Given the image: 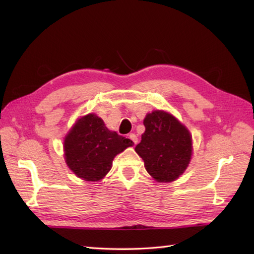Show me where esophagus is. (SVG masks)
I'll use <instances>...</instances> for the list:
<instances>
[{
	"mask_svg": "<svg viewBox=\"0 0 254 254\" xmlns=\"http://www.w3.org/2000/svg\"><path fill=\"white\" fill-rule=\"evenodd\" d=\"M128 138H130L131 141L134 143V145H136L137 142H138V138H137V136L134 133H131L130 135H128Z\"/></svg>",
	"mask_w": 254,
	"mask_h": 254,
	"instance_id": "1",
	"label": "esophagus"
}]
</instances>
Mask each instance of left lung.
<instances>
[{
    "label": "left lung",
    "instance_id": "8db88e82",
    "mask_svg": "<svg viewBox=\"0 0 254 254\" xmlns=\"http://www.w3.org/2000/svg\"><path fill=\"white\" fill-rule=\"evenodd\" d=\"M145 132L135 152L144 160L145 169L157 182L177 180L191 161L192 135L176 117L154 110L144 119Z\"/></svg>",
    "mask_w": 254,
    "mask_h": 254
}]
</instances>
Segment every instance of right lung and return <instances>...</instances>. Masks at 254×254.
I'll use <instances>...</instances> for the list:
<instances>
[{
    "label": "right lung",
    "mask_w": 254,
    "mask_h": 254,
    "mask_svg": "<svg viewBox=\"0 0 254 254\" xmlns=\"http://www.w3.org/2000/svg\"><path fill=\"white\" fill-rule=\"evenodd\" d=\"M130 138L110 131L96 113L78 118L64 137V159L74 175L97 182L110 171L118 154L133 146Z\"/></svg>",
    "instance_id": "right-lung-1"
}]
</instances>
